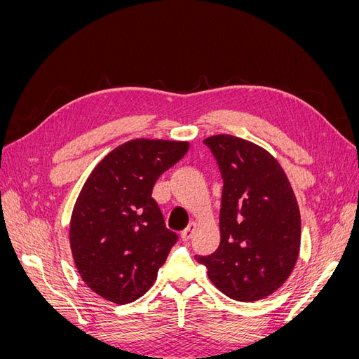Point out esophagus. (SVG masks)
<instances>
[{
	"label": "esophagus",
	"instance_id": "esophagus-1",
	"mask_svg": "<svg viewBox=\"0 0 359 359\" xmlns=\"http://www.w3.org/2000/svg\"><path fill=\"white\" fill-rule=\"evenodd\" d=\"M196 229H198V224L194 223V222H191V223L189 224L187 229H184V231L181 232V240H182V241H189L190 238L193 236V233L196 232Z\"/></svg>",
	"mask_w": 359,
	"mask_h": 359
}]
</instances>
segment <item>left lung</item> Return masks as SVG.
Returning <instances> with one entry per match:
<instances>
[{"label":"left lung","mask_w":359,"mask_h":359,"mask_svg":"<svg viewBox=\"0 0 359 359\" xmlns=\"http://www.w3.org/2000/svg\"><path fill=\"white\" fill-rule=\"evenodd\" d=\"M223 177L222 241L211 256H196L226 297L250 302L285 285L298 260L301 214L277 158L232 135L203 140Z\"/></svg>","instance_id":"obj_1"}]
</instances>
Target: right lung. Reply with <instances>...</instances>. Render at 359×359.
<instances>
[{
	"mask_svg": "<svg viewBox=\"0 0 359 359\" xmlns=\"http://www.w3.org/2000/svg\"><path fill=\"white\" fill-rule=\"evenodd\" d=\"M189 147L186 140H128L86 178L73 206L70 248L79 276L97 295L128 304L154 285L178 238L151 193Z\"/></svg>",
	"mask_w": 359,
	"mask_h": 359,
	"instance_id": "right-lung-1",
	"label": "right lung"
}]
</instances>
